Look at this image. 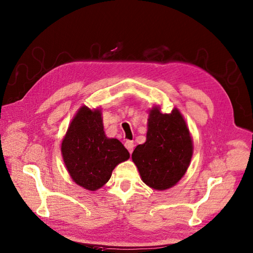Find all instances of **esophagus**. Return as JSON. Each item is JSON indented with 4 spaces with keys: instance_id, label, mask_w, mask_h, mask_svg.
<instances>
[{
    "instance_id": "34e87169",
    "label": "esophagus",
    "mask_w": 253,
    "mask_h": 253,
    "mask_svg": "<svg viewBox=\"0 0 253 253\" xmlns=\"http://www.w3.org/2000/svg\"><path fill=\"white\" fill-rule=\"evenodd\" d=\"M133 146H134V144H133V141H130V140H127L126 142H125V147L127 148L128 150V152L129 153H132V151H133Z\"/></svg>"
}]
</instances>
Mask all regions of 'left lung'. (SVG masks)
Here are the masks:
<instances>
[{"mask_svg":"<svg viewBox=\"0 0 253 253\" xmlns=\"http://www.w3.org/2000/svg\"><path fill=\"white\" fill-rule=\"evenodd\" d=\"M192 156V141L177 109L161 113L154 108L148 119L146 142L131 155L142 180L154 189L165 190L184 176Z\"/></svg>","mask_w":253,"mask_h":253,"instance_id":"left-lung-1","label":"left lung"}]
</instances>
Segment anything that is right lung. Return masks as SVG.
Masks as SVG:
<instances>
[{"instance_id": "right-lung-1", "label": "right lung", "mask_w": 253, "mask_h": 253, "mask_svg": "<svg viewBox=\"0 0 253 253\" xmlns=\"http://www.w3.org/2000/svg\"><path fill=\"white\" fill-rule=\"evenodd\" d=\"M62 155L74 182L90 191L105 185L114 168L129 158L118 139L106 137L99 110L87 107H82L71 122Z\"/></svg>"}]
</instances>
